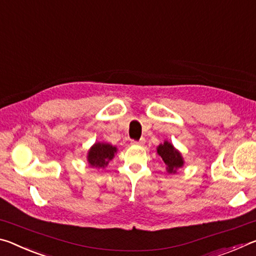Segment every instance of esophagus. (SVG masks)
<instances>
[{
    "label": "esophagus",
    "instance_id": "34e87169",
    "mask_svg": "<svg viewBox=\"0 0 256 256\" xmlns=\"http://www.w3.org/2000/svg\"><path fill=\"white\" fill-rule=\"evenodd\" d=\"M144 144H146L144 138H141L140 141H132L131 142V144H133V146H144Z\"/></svg>",
    "mask_w": 256,
    "mask_h": 256
}]
</instances>
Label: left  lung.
Here are the masks:
<instances>
[{
	"mask_svg": "<svg viewBox=\"0 0 256 256\" xmlns=\"http://www.w3.org/2000/svg\"><path fill=\"white\" fill-rule=\"evenodd\" d=\"M157 154L162 159L168 174H176L177 170L184 166V158L180 150H177L170 141L164 140L157 146Z\"/></svg>",
	"mask_w": 256,
	"mask_h": 256,
	"instance_id": "left-lung-1",
	"label": "left lung"
}]
</instances>
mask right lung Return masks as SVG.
<instances>
[{
  "label": "right lung",
  "mask_w": 256,
  "mask_h": 256,
  "mask_svg": "<svg viewBox=\"0 0 256 256\" xmlns=\"http://www.w3.org/2000/svg\"><path fill=\"white\" fill-rule=\"evenodd\" d=\"M118 154V148L107 142H96L90 146L86 154V162L90 167L104 170Z\"/></svg>",
  "instance_id": "add662e5"
}]
</instances>
